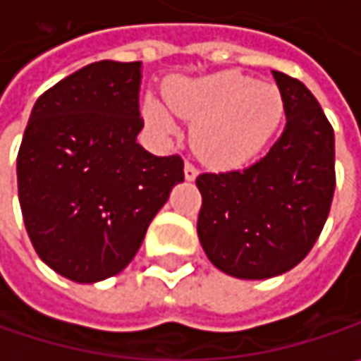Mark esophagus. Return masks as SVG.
I'll use <instances>...</instances> for the list:
<instances>
[{"instance_id":"34e87169","label":"esophagus","mask_w":361,"mask_h":361,"mask_svg":"<svg viewBox=\"0 0 361 361\" xmlns=\"http://www.w3.org/2000/svg\"><path fill=\"white\" fill-rule=\"evenodd\" d=\"M183 176H185V180L188 181H194L198 178V167H194L192 163H185V167H183Z\"/></svg>"}]
</instances>
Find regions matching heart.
Here are the masks:
<instances>
[{"label": "heart", "instance_id": "heart-1", "mask_svg": "<svg viewBox=\"0 0 361 361\" xmlns=\"http://www.w3.org/2000/svg\"><path fill=\"white\" fill-rule=\"evenodd\" d=\"M169 109L194 123L192 140L198 154L214 167H240L254 159L275 136L285 115L277 86L229 70L165 88ZM148 126L173 134L176 121L157 101H145Z\"/></svg>", "mask_w": 361, "mask_h": 361}]
</instances>
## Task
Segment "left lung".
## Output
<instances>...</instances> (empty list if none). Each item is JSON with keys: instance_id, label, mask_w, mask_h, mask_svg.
<instances>
[{"instance_id": "obj_1", "label": "left lung", "mask_w": 361, "mask_h": 361, "mask_svg": "<svg viewBox=\"0 0 361 361\" xmlns=\"http://www.w3.org/2000/svg\"><path fill=\"white\" fill-rule=\"evenodd\" d=\"M287 123L271 150L240 171L202 173L198 240L214 267L238 279H271L316 244L335 194V134L310 90L273 72Z\"/></svg>"}]
</instances>
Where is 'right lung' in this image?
Wrapping results in <instances>:
<instances>
[{"label": "right lung", "instance_id": "obj_1", "mask_svg": "<svg viewBox=\"0 0 361 361\" xmlns=\"http://www.w3.org/2000/svg\"><path fill=\"white\" fill-rule=\"evenodd\" d=\"M140 61H94L43 92L18 150L28 238L57 275L97 283L121 273L150 221L183 181L178 154L136 142Z\"/></svg>", "mask_w": 361, "mask_h": 361}]
</instances>
